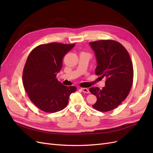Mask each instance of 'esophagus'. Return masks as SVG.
Instances as JSON below:
<instances>
[{
	"mask_svg": "<svg viewBox=\"0 0 153 153\" xmlns=\"http://www.w3.org/2000/svg\"><path fill=\"white\" fill-rule=\"evenodd\" d=\"M81 90L83 92H84V93H89V90L87 89V88H81Z\"/></svg>",
	"mask_w": 153,
	"mask_h": 153,
	"instance_id": "obj_1",
	"label": "esophagus"
}]
</instances>
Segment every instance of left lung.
Listing matches in <instances>:
<instances>
[{"label": "left lung", "instance_id": "obj_1", "mask_svg": "<svg viewBox=\"0 0 153 153\" xmlns=\"http://www.w3.org/2000/svg\"><path fill=\"white\" fill-rule=\"evenodd\" d=\"M97 60L95 73L106 78L105 87L89 89L97 101L92 107L100 112L115 108L126 98L131 89L133 79V63L127 50L121 43L111 39L92 41Z\"/></svg>", "mask_w": 153, "mask_h": 153}]
</instances>
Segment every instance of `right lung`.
Segmentation results:
<instances>
[{
	"instance_id": "obj_1",
	"label": "right lung",
	"mask_w": 153,
	"mask_h": 153,
	"mask_svg": "<svg viewBox=\"0 0 153 153\" xmlns=\"http://www.w3.org/2000/svg\"><path fill=\"white\" fill-rule=\"evenodd\" d=\"M75 44L50 43L32 50L23 71L22 80L30 101L41 110L55 113L66 107L75 86H65L56 78L62 59Z\"/></svg>"
}]
</instances>
